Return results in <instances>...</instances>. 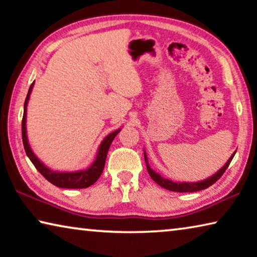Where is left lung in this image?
I'll use <instances>...</instances> for the list:
<instances>
[{
    "label": "left lung",
    "instance_id": "obj_1",
    "mask_svg": "<svg viewBox=\"0 0 257 257\" xmlns=\"http://www.w3.org/2000/svg\"><path fill=\"white\" fill-rule=\"evenodd\" d=\"M235 152L232 154L231 158L227 160V162L224 165L221 169L218 170L216 174H214L213 176H210L209 178H207L205 181H200V182H194V183H187V182H173L168 180V178H164L161 175H159L158 173L154 172L153 169H151V167L149 165L148 161V157H146V153L144 151V158H145V164H146V168H148V172L150 174V176L152 180L157 183L158 185H160L164 187L166 190L173 191V192H197V191H201L205 190L207 187H209L210 185H213L214 183H216L219 178H221L222 175L225 173V170L229 167L230 162L233 159Z\"/></svg>",
    "mask_w": 257,
    "mask_h": 257
}]
</instances>
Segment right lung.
<instances>
[{"mask_svg": "<svg viewBox=\"0 0 257 257\" xmlns=\"http://www.w3.org/2000/svg\"><path fill=\"white\" fill-rule=\"evenodd\" d=\"M33 85H34V82L31 84L30 90H28V93L26 96L25 104H24V115H23V122H22L23 144H24V149H25L27 157L30 158L32 164L35 166V168L39 170L41 175L44 176V178H46L47 181L52 183V184L56 186L63 187V189H85V187H89L90 185H92L93 183L97 182L101 173H103L108 149L109 146H111L114 138H115L117 134H119L120 129L111 133L109 135H107L104 138L98 148V152H97L95 161L92 162V165L89 167V168L83 169V170H77V172H54V170L48 168L42 161H40V159L36 157L33 151H32L30 143H28V140H27L26 112H27L28 99H30Z\"/></svg>", "mask_w": 257, "mask_h": 257, "instance_id": "1", "label": "right lung"}]
</instances>
